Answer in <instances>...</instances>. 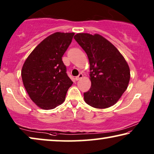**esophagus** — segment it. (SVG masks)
Returning a JSON list of instances; mask_svg holds the SVG:
<instances>
[{"instance_id": "34e87169", "label": "esophagus", "mask_w": 154, "mask_h": 154, "mask_svg": "<svg viewBox=\"0 0 154 154\" xmlns=\"http://www.w3.org/2000/svg\"><path fill=\"white\" fill-rule=\"evenodd\" d=\"M83 73H79V75H78V76L75 77V80H76V81H79V80H80L81 79H82V78H83Z\"/></svg>"}]
</instances>
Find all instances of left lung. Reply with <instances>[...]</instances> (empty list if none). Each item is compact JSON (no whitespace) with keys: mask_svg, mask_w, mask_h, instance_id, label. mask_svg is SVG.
<instances>
[{"mask_svg":"<svg viewBox=\"0 0 154 154\" xmlns=\"http://www.w3.org/2000/svg\"><path fill=\"white\" fill-rule=\"evenodd\" d=\"M74 39L86 52L90 62L91 88L84 92L85 102L97 109L113 106L129 83L130 71L127 62L102 35L77 33Z\"/></svg>","mask_w":154,"mask_h":154,"instance_id":"8db88e82","label":"left lung"}]
</instances>
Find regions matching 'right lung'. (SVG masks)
Segmentation results:
<instances>
[{
    "instance_id": "right-lung-1",
    "label": "right lung",
    "mask_w": 154,
    "mask_h": 154,
    "mask_svg": "<svg viewBox=\"0 0 154 154\" xmlns=\"http://www.w3.org/2000/svg\"><path fill=\"white\" fill-rule=\"evenodd\" d=\"M74 33L56 32L39 43L25 61L22 69L23 84L31 100L48 110L62 104L73 84L62 57Z\"/></svg>"
}]
</instances>
